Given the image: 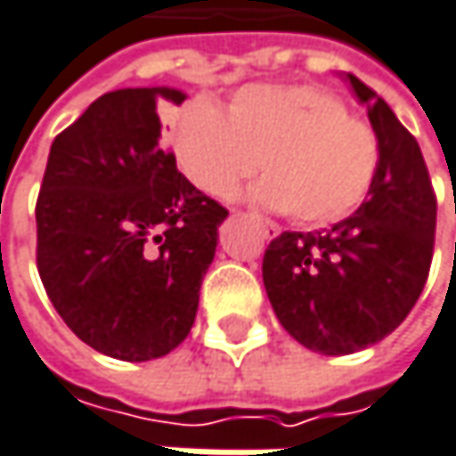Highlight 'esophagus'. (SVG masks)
<instances>
[{"mask_svg":"<svg viewBox=\"0 0 456 456\" xmlns=\"http://www.w3.org/2000/svg\"><path fill=\"white\" fill-rule=\"evenodd\" d=\"M248 216H250V219H253V222H256L258 227L264 229V234H266L269 240H271V237H276V234L281 232V229H279V224H276V222H271V219H266V216H261V214H256V211H250Z\"/></svg>","mask_w":456,"mask_h":456,"instance_id":"obj_1","label":"esophagus"}]
</instances>
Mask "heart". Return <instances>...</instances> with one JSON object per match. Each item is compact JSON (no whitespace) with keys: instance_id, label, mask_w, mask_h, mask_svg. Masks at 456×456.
I'll return each mask as SVG.
<instances>
[{"instance_id":"1","label":"heart","mask_w":456,"mask_h":456,"mask_svg":"<svg viewBox=\"0 0 456 456\" xmlns=\"http://www.w3.org/2000/svg\"><path fill=\"white\" fill-rule=\"evenodd\" d=\"M177 159L185 175L214 198H227L261 161L266 180L256 195L305 227L334 224L370 192L381 145L370 122L311 83L248 86L227 114L190 102L177 122Z\"/></svg>"}]
</instances>
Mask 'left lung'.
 Here are the masks:
<instances>
[{
    "mask_svg": "<svg viewBox=\"0 0 456 456\" xmlns=\"http://www.w3.org/2000/svg\"><path fill=\"white\" fill-rule=\"evenodd\" d=\"M379 135V172L362 206L326 232H281L264 253L279 323L303 347L350 354L381 342L418 303L434 258L436 192L412 133L350 75Z\"/></svg>",
    "mask_w": 456,
    "mask_h": 456,
    "instance_id": "obj_1",
    "label": "left lung"
}]
</instances>
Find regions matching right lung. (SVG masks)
I'll use <instances>...</instances> for the list:
<instances>
[{"instance_id": "right-lung-1", "label": "right lung", "mask_w": 456, "mask_h": 456, "mask_svg": "<svg viewBox=\"0 0 456 456\" xmlns=\"http://www.w3.org/2000/svg\"><path fill=\"white\" fill-rule=\"evenodd\" d=\"M172 88L99 96L49 151L36 200V266L77 339L143 362L183 345L229 211L177 169L159 104Z\"/></svg>"}]
</instances>
